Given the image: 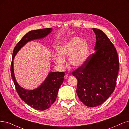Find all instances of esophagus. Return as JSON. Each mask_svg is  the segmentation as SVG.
I'll use <instances>...</instances> for the list:
<instances>
[{"label": "esophagus", "mask_w": 129, "mask_h": 129, "mask_svg": "<svg viewBox=\"0 0 129 129\" xmlns=\"http://www.w3.org/2000/svg\"><path fill=\"white\" fill-rule=\"evenodd\" d=\"M71 77H72V75H71L70 74H66L65 75L64 78H65V79H68L71 78Z\"/></svg>", "instance_id": "1"}]
</instances>
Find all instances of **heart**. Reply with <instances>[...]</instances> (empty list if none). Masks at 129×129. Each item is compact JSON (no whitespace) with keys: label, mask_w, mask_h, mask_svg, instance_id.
I'll return each instance as SVG.
<instances>
[{"label":"heart","mask_w":129,"mask_h":129,"mask_svg":"<svg viewBox=\"0 0 129 129\" xmlns=\"http://www.w3.org/2000/svg\"><path fill=\"white\" fill-rule=\"evenodd\" d=\"M89 45L79 37H73L56 48V54L53 57L54 63L63 68L65 59L69 57V63L74 68L82 66L89 56Z\"/></svg>","instance_id":"obj_1"}]
</instances>
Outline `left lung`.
I'll return each mask as SVG.
<instances>
[{"label":"left lung","instance_id":"obj_1","mask_svg":"<svg viewBox=\"0 0 129 129\" xmlns=\"http://www.w3.org/2000/svg\"><path fill=\"white\" fill-rule=\"evenodd\" d=\"M92 30L96 36L94 53L72 72L78 80L79 99L90 107L102 104L113 92L119 70L118 55L113 44L102 31Z\"/></svg>","mask_w":129,"mask_h":129}]
</instances>
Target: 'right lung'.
Returning <instances> with one entry per match:
<instances>
[{
    "instance_id": "add662e5",
    "label": "right lung",
    "mask_w": 129,
    "mask_h": 129,
    "mask_svg": "<svg viewBox=\"0 0 129 129\" xmlns=\"http://www.w3.org/2000/svg\"><path fill=\"white\" fill-rule=\"evenodd\" d=\"M51 28L33 30L27 33L18 42L13 52L11 75L19 96L28 105L37 110L44 111L49 108L56 99L59 89L64 81V72H50L39 87L33 90H27L17 82L14 71V59L18 51L28 42L41 39L50 33Z\"/></svg>"
}]
</instances>
